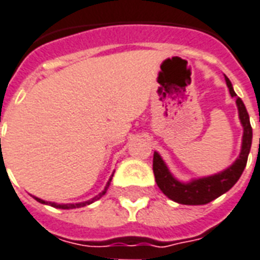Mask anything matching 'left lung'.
Wrapping results in <instances>:
<instances>
[{
  "label": "left lung",
  "instance_id": "8db88e82",
  "mask_svg": "<svg viewBox=\"0 0 260 260\" xmlns=\"http://www.w3.org/2000/svg\"><path fill=\"white\" fill-rule=\"evenodd\" d=\"M225 82H227V86L230 88L231 96L236 98L239 118H240V122H242L243 128H244L242 151H240L239 158L236 159L235 162L232 164L228 169L221 172V173L209 176V177L199 178V180H193L192 182L184 184V182L177 181L170 174L169 169L166 168L165 162L159 157L158 153H154V157H153V172H154L155 182H157V185L162 190L165 196H168L170 200L176 201L178 204H208V203L221 196L223 193H225L235 185L247 165V158H248V154H250L251 143H252V127H251L250 123V117H248L246 106H244L242 99L236 96L235 91L232 88L231 82H230V79L227 76H225Z\"/></svg>",
  "mask_w": 260,
  "mask_h": 260
}]
</instances>
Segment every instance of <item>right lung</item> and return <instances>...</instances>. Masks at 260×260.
<instances>
[{
  "instance_id": "add662e5",
  "label": "right lung",
  "mask_w": 260,
  "mask_h": 260,
  "mask_svg": "<svg viewBox=\"0 0 260 260\" xmlns=\"http://www.w3.org/2000/svg\"><path fill=\"white\" fill-rule=\"evenodd\" d=\"M111 178H113V176L110 177L109 182H107V185H106V188H105V190H103V192L99 193V194H98V196H95L94 199H91V200L86 201V203H79V204H56V203H48V201L41 200V199H37V197H35V200H37V201H39V203H43V204H49V205H51V207H55V208H59V209H74V208H80V207H84V205H88V204H91V203H94V201L99 200V199H101V197L103 196V194H105L106 190L109 189L110 182H111Z\"/></svg>"
}]
</instances>
